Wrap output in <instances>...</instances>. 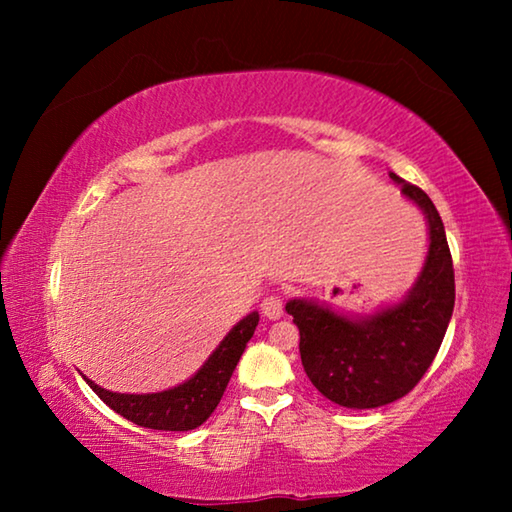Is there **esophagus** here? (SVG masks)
I'll use <instances>...</instances> for the list:
<instances>
[{
    "label": "esophagus",
    "mask_w": 512,
    "mask_h": 512,
    "mask_svg": "<svg viewBox=\"0 0 512 512\" xmlns=\"http://www.w3.org/2000/svg\"><path fill=\"white\" fill-rule=\"evenodd\" d=\"M262 314L268 320H275L284 314V300L282 296H277V293H271V296H266L262 300Z\"/></svg>",
    "instance_id": "esophagus-1"
}]
</instances>
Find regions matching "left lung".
Listing matches in <instances>:
<instances>
[{"label": "left lung", "instance_id": "8db88e82", "mask_svg": "<svg viewBox=\"0 0 512 512\" xmlns=\"http://www.w3.org/2000/svg\"><path fill=\"white\" fill-rule=\"evenodd\" d=\"M391 178L429 221L427 264L409 298L359 323L314 302H287L300 329L307 377L327 400L348 409H375L411 393L436 359L454 311V264L443 219L420 187L395 173Z\"/></svg>", "mask_w": 512, "mask_h": 512}]
</instances>
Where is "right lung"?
<instances>
[{
    "instance_id": "obj_1",
    "label": "right lung",
    "mask_w": 512,
    "mask_h": 512,
    "mask_svg": "<svg viewBox=\"0 0 512 512\" xmlns=\"http://www.w3.org/2000/svg\"><path fill=\"white\" fill-rule=\"evenodd\" d=\"M259 314L253 311L244 320L230 329V334L221 341L212 357L196 375L171 391L153 395H124L110 393L106 388L85 379L90 388L106 402L112 411L124 415L137 427L158 429V431H189L201 427L210 418L216 404L221 402L225 386L235 372L246 343L253 339Z\"/></svg>"
}]
</instances>
